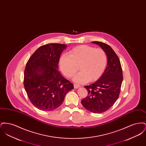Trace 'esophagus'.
<instances>
[{
    "label": "esophagus",
    "instance_id": "1",
    "mask_svg": "<svg viewBox=\"0 0 146 146\" xmlns=\"http://www.w3.org/2000/svg\"><path fill=\"white\" fill-rule=\"evenodd\" d=\"M79 87H80V85H78V84H74V89H77V88H78Z\"/></svg>",
    "mask_w": 146,
    "mask_h": 146
}]
</instances>
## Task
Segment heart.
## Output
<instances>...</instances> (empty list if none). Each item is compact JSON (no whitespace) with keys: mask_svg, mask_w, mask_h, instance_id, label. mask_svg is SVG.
I'll list each match as a JSON object with an SVG mask.
<instances>
[{"mask_svg":"<svg viewBox=\"0 0 146 146\" xmlns=\"http://www.w3.org/2000/svg\"><path fill=\"white\" fill-rule=\"evenodd\" d=\"M107 62V55L103 49L82 45L70 50L68 55L61 56L59 66L63 74L68 78L74 75L78 66L80 72L74 76V81L84 83L99 79L104 72Z\"/></svg>","mask_w":146,"mask_h":146,"instance_id":"b5f03b06","label":"heart"}]
</instances>
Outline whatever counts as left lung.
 <instances>
[{"label":"left lung","instance_id":"obj_1","mask_svg":"<svg viewBox=\"0 0 146 146\" xmlns=\"http://www.w3.org/2000/svg\"><path fill=\"white\" fill-rule=\"evenodd\" d=\"M99 45L107 56V64L104 73L95 83L84 87L88 95L81 103L84 107L94 113L107 111L118 100L123 82V72L118 56L108 44L92 42Z\"/></svg>","mask_w":146,"mask_h":146}]
</instances>
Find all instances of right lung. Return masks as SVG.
I'll return each mask as SVG.
<instances>
[{"instance_id": "right-lung-1", "label": "right lung", "mask_w": 146, "mask_h": 146, "mask_svg": "<svg viewBox=\"0 0 146 146\" xmlns=\"http://www.w3.org/2000/svg\"><path fill=\"white\" fill-rule=\"evenodd\" d=\"M67 45L50 43L39 47L31 56L24 72L27 96L38 109L51 111L62 104L73 84L58 70L60 55Z\"/></svg>"}]
</instances>
